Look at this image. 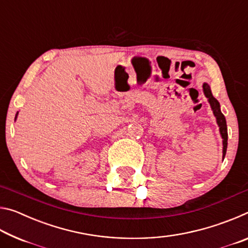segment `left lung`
I'll use <instances>...</instances> for the list:
<instances>
[{
  "label": "left lung",
  "mask_w": 248,
  "mask_h": 248,
  "mask_svg": "<svg viewBox=\"0 0 248 248\" xmlns=\"http://www.w3.org/2000/svg\"><path fill=\"white\" fill-rule=\"evenodd\" d=\"M203 93L205 95V97L208 98V102L210 104V106L212 108L213 114H215L216 118H217V124L220 128V133L222 139H223V158L225 156L226 153V148H228V127H226V120L224 115L221 112L220 109V104L217 100L213 97V95L211 93V90H210V86L208 83H203Z\"/></svg>",
  "instance_id": "8db88e82"
}]
</instances>
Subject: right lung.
<instances>
[{
  "mask_svg": "<svg viewBox=\"0 0 248 248\" xmlns=\"http://www.w3.org/2000/svg\"><path fill=\"white\" fill-rule=\"evenodd\" d=\"M17 114H18V112H17ZM17 114H16V117H17ZM16 117H15V119H16Z\"/></svg>",
  "mask_w": 248,
  "mask_h": 248,
  "instance_id": "right-lung-1",
  "label": "right lung"
}]
</instances>
